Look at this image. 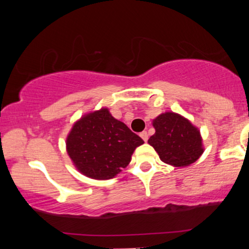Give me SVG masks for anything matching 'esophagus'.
<instances>
[{
  "instance_id": "obj_1",
  "label": "esophagus",
  "mask_w": 249,
  "mask_h": 249,
  "mask_svg": "<svg viewBox=\"0 0 249 249\" xmlns=\"http://www.w3.org/2000/svg\"><path fill=\"white\" fill-rule=\"evenodd\" d=\"M141 137L142 138V141H144V142H147V139H148L147 131H142V132H141Z\"/></svg>"
}]
</instances>
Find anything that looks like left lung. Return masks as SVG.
Masks as SVG:
<instances>
[{
    "label": "left lung",
    "instance_id": "8db88e82",
    "mask_svg": "<svg viewBox=\"0 0 249 249\" xmlns=\"http://www.w3.org/2000/svg\"><path fill=\"white\" fill-rule=\"evenodd\" d=\"M155 134L148 139L163 162L187 166L203 153L199 130L181 115L166 112L153 121Z\"/></svg>",
    "mask_w": 249,
    "mask_h": 249
}]
</instances>
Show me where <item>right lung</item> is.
<instances>
[{"label":"right lung","mask_w":249,"mask_h":249,"mask_svg":"<svg viewBox=\"0 0 249 249\" xmlns=\"http://www.w3.org/2000/svg\"><path fill=\"white\" fill-rule=\"evenodd\" d=\"M144 141L107 108L87 114L67 138L68 154L83 175L93 179H111L130 162L136 147Z\"/></svg>","instance_id":"add662e5"}]
</instances>
